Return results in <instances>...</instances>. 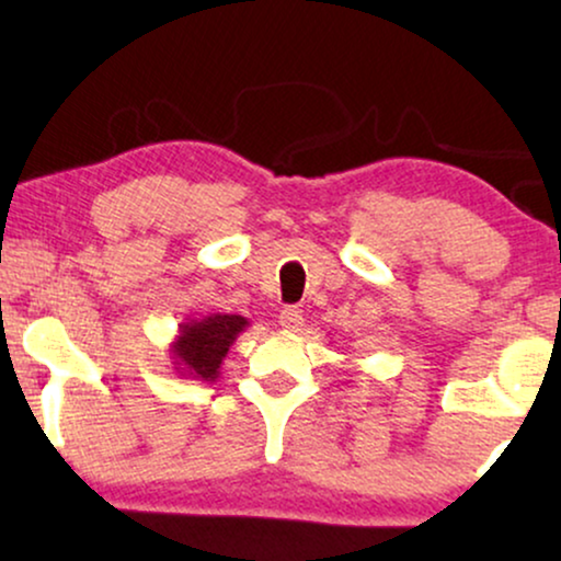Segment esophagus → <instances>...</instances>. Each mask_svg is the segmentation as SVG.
<instances>
[{
    "mask_svg": "<svg viewBox=\"0 0 561 561\" xmlns=\"http://www.w3.org/2000/svg\"><path fill=\"white\" fill-rule=\"evenodd\" d=\"M302 320H305L302 318V310H299V307H295V305H287L279 312V325L284 330H299V325H302Z\"/></svg>",
    "mask_w": 561,
    "mask_h": 561,
    "instance_id": "esophagus-1",
    "label": "esophagus"
}]
</instances>
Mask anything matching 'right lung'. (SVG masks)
<instances>
[{
	"instance_id": "right-lung-1",
	"label": "right lung",
	"mask_w": 561,
	"mask_h": 561,
	"mask_svg": "<svg viewBox=\"0 0 561 561\" xmlns=\"http://www.w3.org/2000/svg\"><path fill=\"white\" fill-rule=\"evenodd\" d=\"M247 328V320L241 314H213L203 322H191L180 330V341L175 343L178 366H185L193 376H201L205 381H213L218 376L220 360L226 358L228 345L236 341V335Z\"/></svg>"
}]
</instances>
